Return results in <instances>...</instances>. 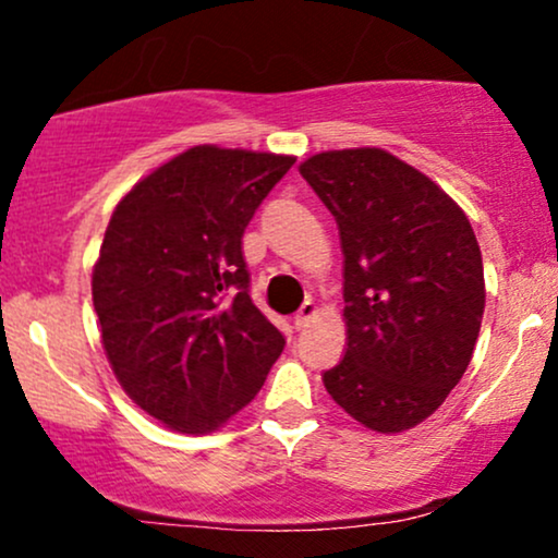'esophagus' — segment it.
Listing matches in <instances>:
<instances>
[{"label": "esophagus", "instance_id": "esophagus-1", "mask_svg": "<svg viewBox=\"0 0 558 558\" xmlns=\"http://www.w3.org/2000/svg\"><path fill=\"white\" fill-rule=\"evenodd\" d=\"M317 315V306H315V301H304V304L299 306V312L296 315H293V328L296 330H301V328H306V323H310L312 317Z\"/></svg>", "mask_w": 558, "mask_h": 558}]
</instances>
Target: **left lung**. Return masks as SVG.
Listing matches in <instances>:
<instances>
[{
  "label": "left lung",
  "instance_id": "left-lung-1",
  "mask_svg": "<svg viewBox=\"0 0 558 558\" xmlns=\"http://www.w3.org/2000/svg\"><path fill=\"white\" fill-rule=\"evenodd\" d=\"M338 222L345 354L323 375L332 401L375 433L425 422L462 380L485 310L480 246L464 209L377 146L299 165Z\"/></svg>",
  "mask_w": 558,
  "mask_h": 558
}]
</instances>
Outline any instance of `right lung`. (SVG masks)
<instances>
[{
	"label": "right lung",
	"mask_w": 558,
	"mask_h": 558,
	"mask_svg": "<svg viewBox=\"0 0 558 558\" xmlns=\"http://www.w3.org/2000/svg\"><path fill=\"white\" fill-rule=\"evenodd\" d=\"M293 162L191 146L114 207L92 275L101 345L133 403L170 430L226 425L283 351L248 296L241 235Z\"/></svg>",
	"instance_id": "right-lung-1"
}]
</instances>
